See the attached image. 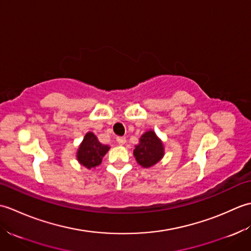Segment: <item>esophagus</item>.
I'll use <instances>...</instances> for the list:
<instances>
[{
	"instance_id": "34e87169",
	"label": "esophagus",
	"mask_w": 251,
	"mask_h": 251,
	"mask_svg": "<svg viewBox=\"0 0 251 251\" xmlns=\"http://www.w3.org/2000/svg\"><path fill=\"white\" fill-rule=\"evenodd\" d=\"M117 143H119L120 146H124L126 143V138L125 137H117Z\"/></svg>"
}]
</instances>
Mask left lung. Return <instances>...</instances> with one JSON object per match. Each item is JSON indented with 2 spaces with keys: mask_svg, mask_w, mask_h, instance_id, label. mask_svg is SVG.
<instances>
[{
  "mask_svg": "<svg viewBox=\"0 0 251 251\" xmlns=\"http://www.w3.org/2000/svg\"><path fill=\"white\" fill-rule=\"evenodd\" d=\"M165 155V147L155 131L150 129L142 134L139 143L135 146L134 156L137 163L143 168H150L156 165Z\"/></svg>",
  "mask_w": 251,
  "mask_h": 251,
  "instance_id": "left-lung-1",
  "label": "left lung"
}]
</instances>
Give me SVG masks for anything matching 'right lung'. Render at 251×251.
Masks as SVG:
<instances>
[{
  "instance_id": "1",
  "label": "right lung",
  "mask_w": 251,
  "mask_h": 251,
  "mask_svg": "<svg viewBox=\"0 0 251 251\" xmlns=\"http://www.w3.org/2000/svg\"><path fill=\"white\" fill-rule=\"evenodd\" d=\"M109 150L110 147L108 145H102L94 132L88 131L84 136L83 141L79 143L76 151V159L84 167L94 169L101 164L103 156Z\"/></svg>"
}]
</instances>
